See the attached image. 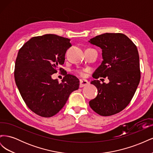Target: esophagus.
<instances>
[{
	"mask_svg": "<svg viewBox=\"0 0 153 153\" xmlns=\"http://www.w3.org/2000/svg\"><path fill=\"white\" fill-rule=\"evenodd\" d=\"M89 83L85 79H80V87H83L89 84Z\"/></svg>",
	"mask_w": 153,
	"mask_h": 153,
	"instance_id": "34e87169",
	"label": "esophagus"
}]
</instances>
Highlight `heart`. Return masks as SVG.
<instances>
[{
    "label": "heart",
    "instance_id": "b5f03b06",
    "mask_svg": "<svg viewBox=\"0 0 153 153\" xmlns=\"http://www.w3.org/2000/svg\"><path fill=\"white\" fill-rule=\"evenodd\" d=\"M75 72L78 74V75H79L80 76H84V69H76Z\"/></svg>",
    "mask_w": 153,
    "mask_h": 153
}]
</instances>
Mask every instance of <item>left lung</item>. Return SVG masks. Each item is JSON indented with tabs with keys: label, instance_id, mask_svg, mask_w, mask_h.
I'll return each mask as SVG.
<instances>
[{
	"label": "left lung",
	"instance_id": "8db88e82",
	"mask_svg": "<svg viewBox=\"0 0 153 153\" xmlns=\"http://www.w3.org/2000/svg\"><path fill=\"white\" fill-rule=\"evenodd\" d=\"M102 50L103 61L92 75L107 77L108 84L98 80L91 82L98 94L89 101L91 108L102 116H109L126 107L140 80L139 55L136 45L121 33H105L89 41Z\"/></svg>",
	"mask_w": 153,
	"mask_h": 153
}]
</instances>
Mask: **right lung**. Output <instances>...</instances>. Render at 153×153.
<instances>
[{"instance_id":"1","label":"right lung","mask_w":153,"mask_h":153,"mask_svg":"<svg viewBox=\"0 0 153 153\" xmlns=\"http://www.w3.org/2000/svg\"><path fill=\"white\" fill-rule=\"evenodd\" d=\"M71 47L68 38L45 34L32 38L18 53L14 73L16 86L27 106L39 116L57 114L79 87V80L67 73L61 83L52 78Z\"/></svg>"}]
</instances>
